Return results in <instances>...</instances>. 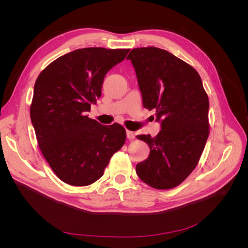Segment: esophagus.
<instances>
[{
  "mask_svg": "<svg viewBox=\"0 0 248 248\" xmlns=\"http://www.w3.org/2000/svg\"><path fill=\"white\" fill-rule=\"evenodd\" d=\"M126 137L128 140H133L136 136H134V132H132L130 130H126Z\"/></svg>",
  "mask_w": 248,
  "mask_h": 248,
  "instance_id": "1",
  "label": "esophagus"
}]
</instances>
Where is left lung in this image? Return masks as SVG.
<instances>
[{
  "instance_id": "obj_1",
  "label": "left lung",
  "mask_w": 248,
  "mask_h": 248,
  "mask_svg": "<svg viewBox=\"0 0 248 248\" xmlns=\"http://www.w3.org/2000/svg\"><path fill=\"white\" fill-rule=\"evenodd\" d=\"M127 59L136 70L142 106L156 110L161 129L155 138L137 137L150 148L137 174L153 188H172L191 174L205 148L208 96L197 70L168 50L134 48Z\"/></svg>"
}]
</instances>
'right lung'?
<instances>
[{"instance_id":"obj_1","label":"right lung","mask_w":248,"mask_h":248,"mask_svg":"<svg viewBox=\"0 0 248 248\" xmlns=\"http://www.w3.org/2000/svg\"><path fill=\"white\" fill-rule=\"evenodd\" d=\"M128 51L77 49L55 60L37 78L31 121L44 158L67 184L87 186L97 181L124 145L123 126L101 125L87 111L101 96L107 73Z\"/></svg>"}]
</instances>
